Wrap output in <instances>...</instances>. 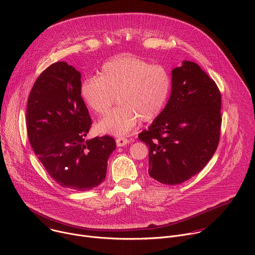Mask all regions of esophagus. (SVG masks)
<instances>
[{
	"label": "esophagus",
	"mask_w": 255,
	"mask_h": 255,
	"mask_svg": "<svg viewBox=\"0 0 255 255\" xmlns=\"http://www.w3.org/2000/svg\"><path fill=\"white\" fill-rule=\"evenodd\" d=\"M116 143H117V146L118 147H121V146H125V145H127L129 143V140L127 138L120 137V138H117Z\"/></svg>",
	"instance_id": "obj_1"
}]
</instances>
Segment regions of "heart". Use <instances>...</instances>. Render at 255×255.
<instances>
[{
    "mask_svg": "<svg viewBox=\"0 0 255 255\" xmlns=\"http://www.w3.org/2000/svg\"><path fill=\"white\" fill-rule=\"evenodd\" d=\"M171 88L164 67L138 58L123 56L106 62L100 77L86 79L81 87L85 104L93 112L104 115L115 104L119 106L97 125L101 133L114 136L128 134L140 119H155L168 99Z\"/></svg>",
    "mask_w": 255,
    "mask_h": 255,
    "instance_id": "b5f03b06",
    "label": "heart"
}]
</instances>
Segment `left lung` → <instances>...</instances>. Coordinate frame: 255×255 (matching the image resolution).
Masks as SVG:
<instances>
[{"mask_svg":"<svg viewBox=\"0 0 255 255\" xmlns=\"http://www.w3.org/2000/svg\"><path fill=\"white\" fill-rule=\"evenodd\" d=\"M221 94L193 61L171 71V93L162 112L138 138L149 148L148 173L163 185H179L199 173L220 139Z\"/></svg>","mask_w":255,"mask_h":255,"instance_id":"8db88e82","label":"left lung"}]
</instances>
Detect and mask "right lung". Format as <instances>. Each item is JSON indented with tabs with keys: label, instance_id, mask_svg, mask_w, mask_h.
<instances>
[{
	"label": "right lung",
	"instance_id": "obj_1",
	"mask_svg": "<svg viewBox=\"0 0 255 255\" xmlns=\"http://www.w3.org/2000/svg\"><path fill=\"white\" fill-rule=\"evenodd\" d=\"M81 72L65 61L48 66L36 80L27 103L31 146L56 183L74 191L101 185L115 140H86L92 119L81 95Z\"/></svg>",
	"mask_w": 255,
	"mask_h": 255
}]
</instances>
